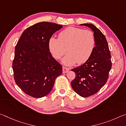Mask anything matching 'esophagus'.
<instances>
[{"label": "esophagus", "instance_id": "esophagus-1", "mask_svg": "<svg viewBox=\"0 0 126 126\" xmlns=\"http://www.w3.org/2000/svg\"><path fill=\"white\" fill-rule=\"evenodd\" d=\"M69 68L67 67H64L63 66V73H66L67 72H68L69 71Z\"/></svg>", "mask_w": 126, "mask_h": 126}]
</instances>
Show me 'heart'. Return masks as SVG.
I'll list each match as a JSON object with an SVG mask.
<instances>
[{"mask_svg":"<svg viewBox=\"0 0 126 126\" xmlns=\"http://www.w3.org/2000/svg\"><path fill=\"white\" fill-rule=\"evenodd\" d=\"M95 45V37L92 31L75 27L67 28L59 33L58 39L51 37L48 40V48L54 58L60 59L66 51L69 52L62 60L66 65L86 63Z\"/></svg>","mask_w":126,"mask_h":126,"instance_id":"heart-1","label":"heart"}]
</instances>
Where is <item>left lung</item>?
<instances>
[{"mask_svg":"<svg viewBox=\"0 0 126 126\" xmlns=\"http://www.w3.org/2000/svg\"><path fill=\"white\" fill-rule=\"evenodd\" d=\"M94 32L96 45L91 57L83 65L72 69L76 77L71 83L74 91L83 97L97 93L106 83L111 69V56L107 40L91 24H82Z\"/></svg>","mask_w":126,"mask_h":126,"instance_id":"8db88e82","label":"left lung"}]
</instances>
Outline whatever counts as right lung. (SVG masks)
I'll return each instance as SVG.
<instances>
[{
    "instance_id": "obj_1",
    "label": "right lung",
    "mask_w": 126,
    "mask_h": 126,
    "mask_svg": "<svg viewBox=\"0 0 126 126\" xmlns=\"http://www.w3.org/2000/svg\"><path fill=\"white\" fill-rule=\"evenodd\" d=\"M63 25L40 22L24 31L15 48L13 61L16 85L34 98L47 95L55 79L63 72L61 65L52 56L48 40Z\"/></svg>"
}]
</instances>
